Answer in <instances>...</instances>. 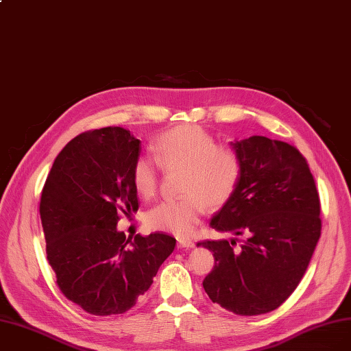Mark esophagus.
I'll return each mask as SVG.
<instances>
[{"label":"esophagus","instance_id":"obj_1","mask_svg":"<svg viewBox=\"0 0 351 351\" xmlns=\"http://www.w3.org/2000/svg\"><path fill=\"white\" fill-rule=\"evenodd\" d=\"M178 246L183 247V249H189V247L195 246V242L189 237H180V239H178Z\"/></svg>","mask_w":351,"mask_h":351}]
</instances>
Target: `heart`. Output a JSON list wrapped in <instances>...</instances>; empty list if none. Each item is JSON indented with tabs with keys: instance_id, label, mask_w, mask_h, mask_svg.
<instances>
[{
	"instance_id": "b5f03b06",
	"label": "heart",
	"mask_w": 351,
	"mask_h": 351,
	"mask_svg": "<svg viewBox=\"0 0 351 351\" xmlns=\"http://www.w3.org/2000/svg\"><path fill=\"white\" fill-rule=\"evenodd\" d=\"M156 162L166 171L182 169L179 192L149 210L146 222L152 229L188 236L197 226L205 208L219 209L236 192L242 162L230 145L217 143L213 135L196 125H179L160 134L154 142ZM132 183L145 199L156 195V163L141 156L132 168Z\"/></svg>"
}]
</instances>
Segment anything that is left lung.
<instances>
[{"label":"left lung","instance_id":"left-lung-1","mask_svg":"<svg viewBox=\"0 0 351 351\" xmlns=\"http://www.w3.org/2000/svg\"><path fill=\"white\" fill-rule=\"evenodd\" d=\"M232 145L241 179L210 226L234 237L197 242L215 257L204 289L239 316L265 315L287 300L306 273L322 233L320 199L296 146L266 136Z\"/></svg>","mask_w":351,"mask_h":351}]
</instances>
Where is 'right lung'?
<instances>
[{"instance_id":"add662e5","label":"right lung","mask_w":351,"mask_h":351,"mask_svg":"<svg viewBox=\"0 0 351 351\" xmlns=\"http://www.w3.org/2000/svg\"><path fill=\"white\" fill-rule=\"evenodd\" d=\"M141 141L119 126L86 131L55 158L41 193L47 259L64 296L89 315H122L154 283L176 241L118 232L136 212L132 168Z\"/></svg>"}]
</instances>
